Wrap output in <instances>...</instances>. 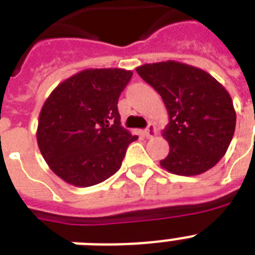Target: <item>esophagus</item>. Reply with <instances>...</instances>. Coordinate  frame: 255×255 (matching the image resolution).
<instances>
[{
    "label": "esophagus",
    "mask_w": 255,
    "mask_h": 255,
    "mask_svg": "<svg viewBox=\"0 0 255 255\" xmlns=\"http://www.w3.org/2000/svg\"><path fill=\"white\" fill-rule=\"evenodd\" d=\"M156 135V127L153 123H149L148 124V127L145 128V136H147L148 139L149 137H153Z\"/></svg>",
    "instance_id": "obj_1"
}]
</instances>
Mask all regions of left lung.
<instances>
[{"label": "left lung", "mask_w": 255, "mask_h": 255, "mask_svg": "<svg viewBox=\"0 0 255 255\" xmlns=\"http://www.w3.org/2000/svg\"><path fill=\"white\" fill-rule=\"evenodd\" d=\"M137 74L159 92L169 123L163 136L169 153L161 168L178 176H196L213 168L229 148L236 110L225 87L210 74L181 62L147 63Z\"/></svg>", "instance_id": "obj_1"}]
</instances>
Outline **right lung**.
<instances>
[{
    "label": "right lung",
    "instance_id": "obj_1",
    "mask_svg": "<svg viewBox=\"0 0 255 255\" xmlns=\"http://www.w3.org/2000/svg\"><path fill=\"white\" fill-rule=\"evenodd\" d=\"M132 74L123 69L83 70L46 99L38 119V147L62 180L85 188L120 169L128 145L137 139L122 127L118 111Z\"/></svg>",
    "mask_w": 255,
    "mask_h": 255
}]
</instances>
